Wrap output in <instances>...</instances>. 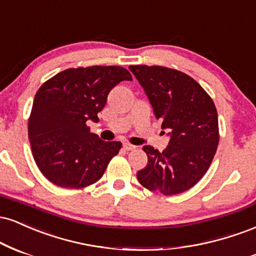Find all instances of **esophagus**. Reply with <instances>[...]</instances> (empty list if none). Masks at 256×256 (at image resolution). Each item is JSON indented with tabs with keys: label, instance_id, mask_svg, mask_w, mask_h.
<instances>
[{
	"label": "esophagus",
	"instance_id": "esophagus-1",
	"mask_svg": "<svg viewBox=\"0 0 256 256\" xmlns=\"http://www.w3.org/2000/svg\"><path fill=\"white\" fill-rule=\"evenodd\" d=\"M123 148H124L126 151H134L136 147H135L134 145H130V144H128V142H124L123 144Z\"/></svg>",
	"mask_w": 256,
	"mask_h": 256
}]
</instances>
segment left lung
Returning a JSON list of instances; mask_svg holds the SVG:
<instances>
[{
  "mask_svg": "<svg viewBox=\"0 0 256 256\" xmlns=\"http://www.w3.org/2000/svg\"><path fill=\"white\" fill-rule=\"evenodd\" d=\"M170 135L163 152L144 146L148 158L140 184L164 195L183 193L202 178L219 144L218 114L208 93L189 75L162 66H130Z\"/></svg>",
  "mask_w": 256,
  "mask_h": 256,
  "instance_id": "obj_1",
  "label": "left lung"
}]
</instances>
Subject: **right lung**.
Instances as JSON below:
<instances>
[{"mask_svg":"<svg viewBox=\"0 0 256 256\" xmlns=\"http://www.w3.org/2000/svg\"><path fill=\"white\" fill-rule=\"evenodd\" d=\"M133 80L118 66L69 68L39 87L28 118L33 158L45 178L61 188H85L103 176L121 141H103L87 121H98L112 87Z\"/></svg>","mask_w":256,"mask_h":256,"instance_id":"right-lung-1","label":"right lung"}]
</instances>
